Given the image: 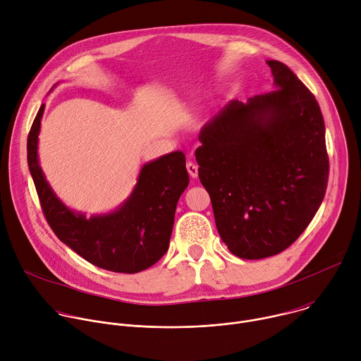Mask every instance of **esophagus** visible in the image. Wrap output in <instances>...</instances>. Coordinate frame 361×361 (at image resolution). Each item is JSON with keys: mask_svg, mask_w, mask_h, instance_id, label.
Wrapping results in <instances>:
<instances>
[{"mask_svg": "<svg viewBox=\"0 0 361 361\" xmlns=\"http://www.w3.org/2000/svg\"><path fill=\"white\" fill-rule=\"evenodd\" d=\"M187 171H188L190 177H192V178L198 177V167H197V164H194L191 161L187 163Z\"/></svg>", "mask_w": 361, "mask_h": 361, "instance_id": "1", "label": "esophagus"}]
</instances>
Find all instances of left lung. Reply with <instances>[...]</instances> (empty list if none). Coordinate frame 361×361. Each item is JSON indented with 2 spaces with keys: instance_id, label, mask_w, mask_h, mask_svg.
<instances>
[{
  "instance_id": "left-lung-1",
  "label": "left lung",
  "mask_w": 361,
  "mask_h": 361,
  "mask_svg": "<svg viewBox=\"0 0 361 361\" xmlns=\"http://www.w3.org/2000/svg\"><path fill=\"white\" fill-rule=\"evenodd\" d=\"M267 64L274 90L228 101L201 128L195 149L219 234L245 260L290 247L317 213L329 180L316 97L286 64Z\"/></svg>"
}]
</instances>
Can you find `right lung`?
Returning <instances> with one entry per match:
<instances>
[{"label":"right lung","instance_id":"obj_1","mask_svg":"<svg viewBox=\"0 0 361 361\" xmlns=\"http://www.w3.org/2000/svg\"><path fill=\"white\" fill-rule=\"evenodd\" d=\"M44 104L27 140V159L42 212L56 235L88 263L134 274L156 264L169 250L180 195L188 185L185 156L173 151L142 166L130 197L111 213L85 217L51 188L38 161Z\"/></svg>","mask_w":361,"mask_h":361}]
</instances>
